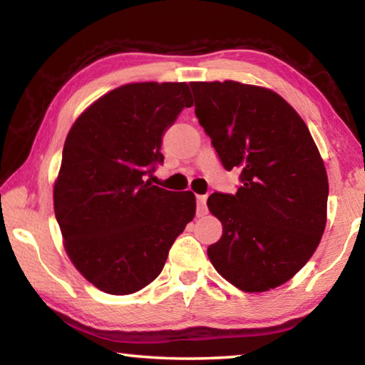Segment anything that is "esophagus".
Masks as SVG:
<instances>
[{
	"label": "esophagus",
	"instance_id": "1",
	"mask_svg": "<svg viewBox=\"0 0 365 365\" xmlns=\"http://www.w3.org/2000/svg\"><path fill=\"white\" fill-rule=\"evenodd\" d=\"M206 201H207L206 195H197L196 196V215H197V217H202V215L207 214Z\"/></svg>",
	"mask_w": 365,
	"mask_h": 365
}]
</instances>
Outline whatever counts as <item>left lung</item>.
I'll return each mask as SVG.
<instances>
[{
  "mask_svg": "<svg viewBox=\"0 0 365 365\" xmlns=\"http://www.w3.org/2000/svg\"><path fill=\"white\" fill-rule=\"evenodd\" d=\"M190 85L222 165L242 170L237 193L209 196L224 232L207 256L242 292L280 287L304 267L324 235V160L304 120L275 91L233 80Z\"/></svg>",
  "mask_w": 365,
  "mask_h": 365,
  "instance_id": "1",
  "label": "left lung"
}]
</instances>
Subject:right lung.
<instances>
[{"label": "right lung", "instance_id": "obj_1", "mask_svg": "<svg viewBox=\"0 0 365 365\" xmlns=\"http://www.w3.org/2000/svg\"><path fill=\"white\" fill-rule=\"evenodd\" d=\"M191 106L185 82L128 83L85 109L67 133L54 214L67 256L104 293L150 285L195 217L191 191L177 195L148 178L164 160V132Z\"/></svg>", "mask_w": 365, "mask_h": 365}]
</instances>
